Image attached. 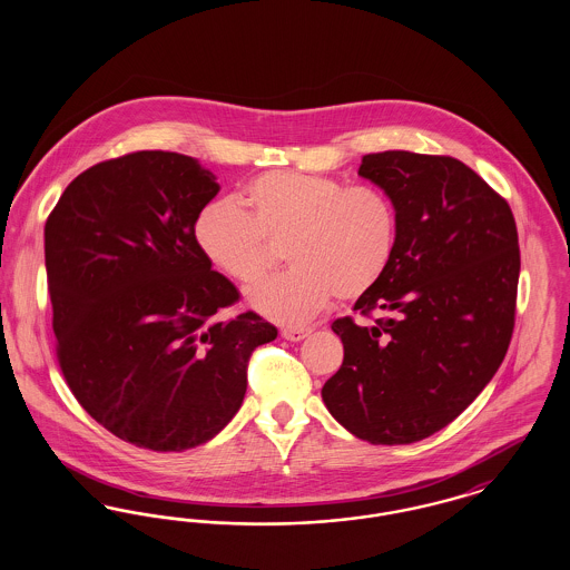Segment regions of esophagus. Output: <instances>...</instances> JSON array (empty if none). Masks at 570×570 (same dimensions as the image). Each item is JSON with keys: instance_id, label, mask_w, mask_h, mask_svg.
Masks as SVG:
<instances>
[{"instance_id": "1", "label": "esophagus", "mask_w": 570, "mask_h": 570, "mask_svg": "<svg viewBox=\"0 0 570 570\" xmlns=\"http://www.w3.org/2000/svg\"><path fill=\"white\" fill-rule=\"evenodd\" d=\"M309 333H312L309 326H284V328H282V337H284V340H291V342H301V340H305Z\"/></svg>"}]
</instances>
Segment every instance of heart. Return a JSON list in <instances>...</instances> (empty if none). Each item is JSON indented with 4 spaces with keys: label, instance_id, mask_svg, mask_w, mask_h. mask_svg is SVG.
I'll list each match as a JSON object with an SVG mask.
<instances>
[{
    "label": "heart",
    "instance_id": "obj_1",
    "mask_svg": "<svg viewBox=\"0 0 570 570\" xmlns=\"http://www.w3.org/2000/svg\"><path fill=\"white\" fill-rule=\"evenodd\" d=\"M400 233L395 203L376 186H344L328 175L269 170L235 200L207 203L194 219L203 256L242 284H256L286 244L293 267L249 291V303L282 323H303L333 295L363 297L389 269Z\"/></svg>",
    "mask_w": 570,
    "mask_h": 570
}]
</instances>
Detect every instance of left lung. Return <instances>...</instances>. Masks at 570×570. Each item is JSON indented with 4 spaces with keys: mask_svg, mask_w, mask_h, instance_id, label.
Listing matches in <instances>:
<instances>
[{
    "mask_svg": "<svg viewBox=\"0 0 570 570\" xmlns=\"http://www.w3.org/2000/svg\"><path fill=\"white\" fill-rule=\"evenodd\" d=\"M358 175L391 196L400 233L389 269L354 303L374 323L331 325L344 363L323 400L356 438L410 444L455 421L504 361L521 267L515 217L451 156L370 154Z\"/></svg>",
    "mask_w": 570,
    "mask_h": 570,
    "instance_id": "obj_1",
    "label": "left lung"
}]
</instances>
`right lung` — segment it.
I'll return each instance as SVG.
<instances>
[{
  "label": "right lung",
  "mask_w": 570,
  "mask_h": 570,
  "mask_svg": "<svg viewBox=\"0 0 570 570\" xmlns=\"http://www.w3.org/2000/svg\"><path fill=\"white\" fill-rule=\"evenodd\" d=\"M216 175L175 151H132L81 173L45 226L55 353L82 410L149 451H186L242 407L252 353L277 328L226 312L194 219Z\"/></svg>",
  "instance_id": "obj_1"
}]
</instances>
